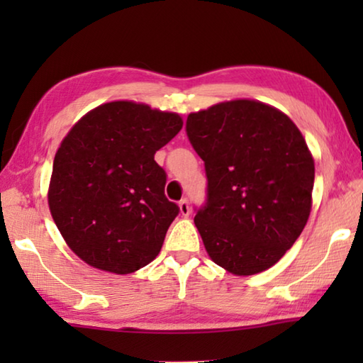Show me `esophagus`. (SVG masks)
I'll use <instances>...</instances> for the list:
<instances>
[{"label": "esophagus", "instance_id": "obj_1", "mask_svg": "<svg viewBox=\"0 0 363 363\" xmlns=\"http://www.w3.org/2000/svg\"><path fill=\"white\" fill-rule=\"evenodd\" d=\"M179 211H181L182 216H189V214H190V206H189L187 199H182L179 201Z\"/></svg>", "mask_w": 363, "mask_h": 363}]
</instances>
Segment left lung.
<instances>
[{
	"instance_id": "8db88e82",
	"label": "left lung",
	"mask_w": 363,
	"mask_h": 363,
	"mask_svg": "<svg viewBox=\"0 0 363 363\" xmlns=\"http://www.w3.org/2000/svg\"><path fill=\"white\" fill-rule=\"evenodd\" d=\"M186 131L205 162L206 201L194 220L208 255L235 275L272 267L311 214L315 168L303 134L250 99L190 113Z\"/></svg>"
}]
</instances>
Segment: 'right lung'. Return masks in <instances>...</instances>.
Listing matches in <instances>:
<instances>
[{
	"mask_svg": "<svg viewBox=\"0 0 363 363\" xmlns=\"http://www.w3.org/2000/svg\"><path fill=\"white\" fill-rule=\"evenodd\" d=\"M177 113L115 101L86 113L54 157L48 203L64 240L96 269L131 274L158 256L179 206L164 196L157 150Z\"/></svg>",
	"mask_w": 363,
	"mask_h": 363,
	"instance_id": "1",
	"label": "right lung"
}]
</instances>
